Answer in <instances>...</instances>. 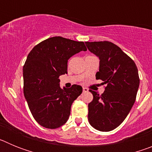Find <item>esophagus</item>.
<instances>
[{
	"label": "esophagus",
	"instance_id": "34e87169",
	"mask_svg": "<svg viewBox=\"0 0 152 152\" xmlns=\"http://www.w3.org/2000/svg\"><path fill=\"white\" fill-rule=\"evenodd\" d=\"M88 89L86 88H83V92H88Z\"/></svg>",
	"mask_w": 152,
	"mask_h": 152
}]
</instances>
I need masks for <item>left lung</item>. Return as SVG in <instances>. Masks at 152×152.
Returning a JSON list of instances; mask_svg holds the SVG:
<instances>
[{"mask_svg":"<svg viewBox=\"0 0 152 152\" xmlns=\"http://www.w3.org/2000/svg\"><path fill=\"white\" fill-rule=\"evenodd\" d=\"M85 44L100 58L96 78L106 84L101 95L90 90L94 98L88 104V121L99 131H111L124 121L135 103L139 86L138 68L133 60L111 42Z\"/></svg>","mask_w":152,"mask_h":152,"instance_id":"1","label":"left lung"}]
</instances>
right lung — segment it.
<instances>
[{
    "mask_svg": "<svg viewBox=\"0 0 152 152\" xmlns=\"http://www.w3.org/2000/svg\"><path fill=\"white\" fill-rule=\"evenodd\" d=\"M87 51L84 42L55 36L35 45L23 65V94L33 118L47 129L68 121L74 100L82 93L80 85L61 89L59 76L67 73L68 60Z\"/></svg>",
    "mask_w": 152,
    "mask_h": 152,
    "instance_id": "right-lung-1",
    "label": "right lung"
}]
</instances>
